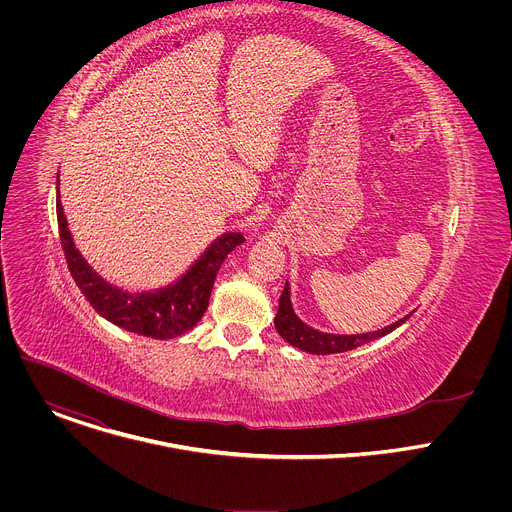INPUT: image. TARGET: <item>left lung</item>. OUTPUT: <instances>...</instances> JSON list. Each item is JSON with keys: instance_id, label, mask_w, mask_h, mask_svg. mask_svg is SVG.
<instances>
[{"instance_id": "obj_1", "label": "left lung", "mask_w": 512, "mask_h": 512, "mask_svg": "<svg viewBox=\"0 0 512 512\" xmlns=\"http://www.w3.org/2000/svg\"><path fill=\"white\" fill-rule=\"evenodd\" d=\"M411 316H413V312L403 316L401 320L393 322L391 326H385V328L375 330V332H364V334L320 332V330L308 326L306 322H302L298 318V314L294 312V306H291L289 283L285 281V287H283L281 298H279V310H277V316H275V330L279 332V336L287 344L296 346L298 350H304V352H310V354H336V352H346V350L358 348V346L367 344L371 340H377V338H383V336L391 334L395 328H399Z\"/></svg>"}]
</instances>
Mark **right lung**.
Here are the masks:
<instances>
[{
	"label": "right lung",
	"mask_w": 512,
	"mask_h": 512,
	"mask_svg": "<svg viewBox=\"0 0 512 512\" xmlns=\"http://www.w3.org/2000/svg\"><path fill=\"white\" fill-rule=\"evenodd\" d=\"M56 216L70 275L93 306V310L127 332L158 340L182 336L200 322L208 308L210 291L218 269H221L227 255L245 241L243 235L237 231L223 233L204 249V253L176 281L156 289L127 291L103 279L81 255L75 241H72L60 202L58 180Z\"/></svg>",
	"instance_id": "1"
}]
</instances>
